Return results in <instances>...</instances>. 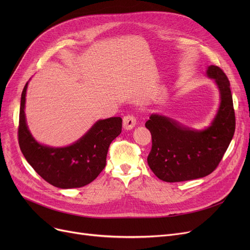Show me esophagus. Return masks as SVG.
<instances>
[{
  "instance_id": "1",
  "label": "esophagus",
  "mask_w": 250,
  "mask_h": 250,
  "mask_svg": "<svg viewBox=\"0 0 250 250\" xmlns=\"http://www.w3.org/2000/svg\"><path fill=\"white\" fill-rule=\"evenodd\" d=\"M137 124V118L134 115H125L123 120V125L125 129H132Z\"/></svg>"
}]
</instances>
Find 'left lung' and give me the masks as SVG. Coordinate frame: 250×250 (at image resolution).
Listing matches in <instances>:
<instances>
[{
  "mask_svg": "<svg viewBox=\"0 0 250 250\" xmlns=\"http://www.w3.org/2000/svg\"><path fill=\"white\" fill-rule=\"evenodd\" d=\"M207 75L214 79L221 95L219 110L208 127L190 129L159 114H152L145 124L152 136L148 165L163 181L179 182L211 174L233 138L235 111L230 82L217 65H209Z\"/></svg>",
  "mask_w": 250,
  "mask_h": 250,
  "instance_id": "1",
  "label": "left lung"
}]
</instances>
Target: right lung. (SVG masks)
I'll list each match as a JSON object with an SVG mask.
<instances>
[{
    "instance_id": "1",
    "label": "right lung",
    "mask_w": 250,
    "mask_h": 250,
    "mask_svg": "<svg viewBox=\"0 0 250 250\" xmlns=\"http://www.w3.org/2000/svg\"><path fill=\"white\" fill-rule=\"evenodd\" d=\"M21 95L18 140L21 152L32 168L49 185L60 188H82L93 181L106 164L111 142L122 133L123 120L109 117L98 121L73 145L51 148L37 143L26 125L25 96Z\"/></svg>"
}]
</instances>
